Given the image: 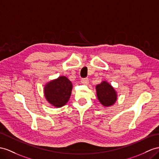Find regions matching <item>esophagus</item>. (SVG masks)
Segmentation results:
<instances>
[{"label":"esophagus","instance_id":"1","mask_svg":"<svg viewBox=\"0 0 159 159\" xmlns=\"http://www.w3.org/2000/svg\"><path fill=\"white\" fill-rule=\"evenodd\" d=\"M81 83L87 85L89 84V79H81Z\"/></svg>","mask_w":159,"mask_h":159}]
</instances>
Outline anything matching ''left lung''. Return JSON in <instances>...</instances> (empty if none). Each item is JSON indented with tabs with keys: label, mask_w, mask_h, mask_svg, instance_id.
<instances>
[{
	"label": "left lung",
	"mask_w": 159,
	"mask_h": 159,
	"mask_svg": "<svg viewBox=\"0 0 159 159\" xmlns=\"http://www.w3.org/2000/svg\"><path fill=\"white\" fill-rule=\"evenodd\" d=\"M95 89L97 99L103 107H107L114 105L117 99V93L111 84L103 80L97 84Z\"/></svg>",
	"instance_id": "8db88e82"
}]
</instances>
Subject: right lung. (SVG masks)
Masks as SVG:
<instances>
[{"label":"right lung","mask_w":159,"mask_h":159,"mask_svg":"<svg viewBox=\"0 0 159 159\" xmlns=\"http://www.w3.org/2000/svg\"><path fill=\"white\" fill-rule=\"evenodd\" d=\"M72 84L66 76H60L45 84V98L52 106L59 108L66 105L70 99Z\"/></svg>","instance_id":"obj_1"}]
</instances>
